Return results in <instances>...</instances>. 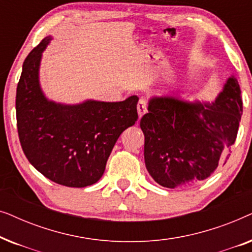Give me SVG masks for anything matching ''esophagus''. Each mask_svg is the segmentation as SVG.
Instances as JSON below:
<instances>
[{"instance_id": "34e87169", "label": "esophagus", "mask_w": 252, "mask_h": 252, "mask_svg": "<svg viewBox=\"0 0 252 252\" xmlns=\"http://www.w3.org/2000/svg\"><path fill=\"white\" fill-rule=\"evenodd\" d=\"M147 108H148L147 101L144 98H141L139 103H137V113H139L140 118L147 112Z\"/></svg>"}]
</instances>
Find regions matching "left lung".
I'll use <instances>...</instances> for the list:
<instances>
[{
  "label": "left lung",
  "mask_w": 252,
  "mask_h": 252,
  "mask_svg": "<svg viewBox=\"0 0 252 252\" xmlns=\"http://www.w3.org/2000/svg\"><path fill=\"white\" fill-rule=\"evenodd\" d=\"M148 111L140 122L148 172L163 187H187L228 158L242 116L241 89L230 77L213 103L155 96Z\"/></svg>",
  "instance_id": "8db88e82"
}]
</instances>
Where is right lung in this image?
<instances>
[{
	"instance_id": "1",
	"label": "right lung",
	"mask_w": 252,
	"mask_h": 252,
	"mask_svg": "<svg viewBox=\"0 0 252 252\" xmlns=\"http://www.w3.org/2000/svg\"><path fill=\"white\" fill-rule=\"evenodd\" d=\"M47 36L23 64L16 95L17 128L31 164L49 180L66 187L94 185L124 130L137 120L139 97L122 102L94 99L62 104L48 99L41 89L39 68Z\"/></svg>"
}]
</instances>
